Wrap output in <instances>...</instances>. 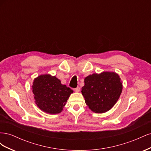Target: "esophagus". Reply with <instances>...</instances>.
<instances>
[{
  "label": "esophagus",
  "mask_w": 151,
  "mask_h": 151,
  "mask_svg": "<svg viewBox=\"0 0 151 151\" xmlns=\"http://www.w3.org/2000/svg\"><path fill=\"white\" fill-rule=\"evenodd\" d=\"M74 90L75 92L78 93V92H79V91H80V88H79V87H77L76 88L74 89Z\"/></svg>",
  "instance_id": "obj_1"
}]
</instances>
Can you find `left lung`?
Listing matches in <instances>:
<instances>
[{"label": "left lung", "mask_w": 151, "mask_h": 151, "mask_svg": "<svg viewBox=\"0 0 151 151\" xmlns=\"http://www.w3.org/2000/svg\"><path fill=\"white\" fill-rule=\"evenodd\" d=\"M122 91V83L119 76L115 72H103L86 77L81 92L91 111L102 113L115 105Z\"/></svg>", "instance_id": "obj_1"}]
</instances>
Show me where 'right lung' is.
<instances>
[{"instance_id":"add662e5","label":"right lung","mask_w":151,"mask_h":151,"mask_svg":"<svg viewBox=\"0 0 151 151\" xmlns=\"http://www.w3.org/2000/svg\"><path fill=\"white\" fill-rule=\"evenodd\" d=\"M33 93L37 106L50 114L60 113L73 91L55 76L49 74L38 76L34 80Z\"/></svg>"}]
</instances>
